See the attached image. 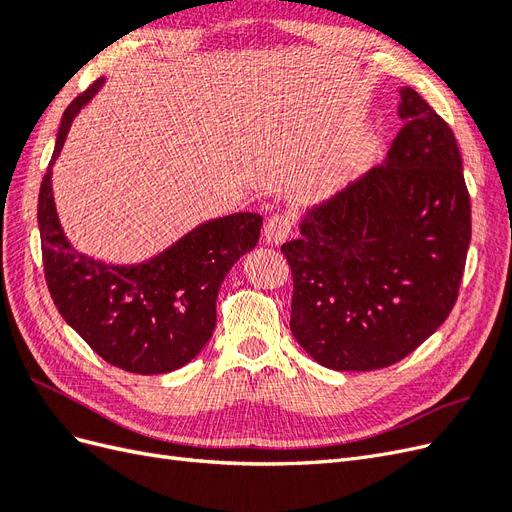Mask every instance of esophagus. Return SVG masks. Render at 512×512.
<instances>
[{"label": "esophagus", "instance_id": "34e87169", "mask_svg": "<svg viewBox=\"0 0 512 512\" xmlns=\"http://www.w3.org/2000/svg\"><path fill=\"white\" fill-rule=\"evenodd\" d=\"M294 228V218L290 213H275L265 226V239L273 245L284 243Z\"/></svg>", "mask_w": 512, "mask_h": 512}]
</instances>
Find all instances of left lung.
Instances as JSON below:
<instances>
[{
	"instance_id": "1",
	"label": "left lung",
	"mask_w": 512,
	"mask_h": 512,
	"mask_svg": "<svg viewBox=\"0 0 512 512\" xmlns=\"http://www.w3.org/2000/svg\"><path fill=\"white\" fill-rule=\"evenodd\" d=\"M399 117L386 162L309 211L301 237L282 245L290 331L335 371L401 361L459 297L472 213L455 134L410 87Z\"/></svg>"
}]
</instances>
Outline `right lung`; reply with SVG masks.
<instances>
[{"mask_svg":"<svg viewBox=\"0 0 512 512\" xmlns=\"http://www.w3.org/2000/svg\"><path fill=\"white\" fill-rule=\"evenodd\" d=\"M100 85H89L66 108L51 166L72 119ZM51 166L40 185L38 226L57 312L106 363L130 374H168L190 363L215 329V299L226 273L258 243L262 215L235 213L200 224L143 265H104L76 252L61 230Z\"/></svg>","mask_w":512,"mask_h":512,"instance_id":"right-lung-1","label":"right lung"}]
</instances>
